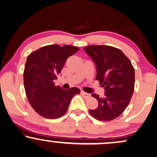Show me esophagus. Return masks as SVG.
Returning <instances> with one entry per match:
<instances>
[{"instance_id":"34e87169","label":"esophagus","mask_w":157,"mask_h":157,"mask_svg":"<svg viewBox=\"0 0 157 157\" xmlns=\"http://www.w3.org/2000/svg\"><path fill=\"white\" fill-rule=\"evenodd\" d=\"M80 93H81V94L83 96L85 97V98H90V95L89 94V93H85V91H83V90H81Z\"/></svg>"}]
</instances>
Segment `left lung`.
Returning <instances> with one entry per match:
<instances>
[{
  "label": "left lung",
  "mask_w": 157,
  "mask_h": 157,
  "mask_svg": "<svg viewBox=\"0 0 157 157\" xmlns=\"http://www.w3.org/2000/svg\"><path fill=\"white\" fill-rule=\"evenodd\" d=\"M96 66V80L104 87V97L93 93L98 106L89 112L100 121H110L125 110L134 91L135 70L122 51L109 45H89L84 48Z\"/></svg>",
  "instance_id": "8db88e82"
}]
</instances>
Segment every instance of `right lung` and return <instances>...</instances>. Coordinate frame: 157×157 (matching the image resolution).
<instances>
[{
	"label": "right lung",
	"instance_id": "obj_1",
	"mask_svg": "<svg viewBox=\"0 0 157 157\" xmlns=\"http://www.w3.org/2000/svg\"><path fill=\"white\" fill-rule=\"evenodd\" d=\"M78 50V48L72 45H50L27 56L24 71L25 93L32 107L43 117H62L68 109L72 97L80 93L77 88L64 90L55 86L53 82L67 59Z\"/></svg>",
	"mask_w": 157,
	"mask_h": 157
}]
</instances>
